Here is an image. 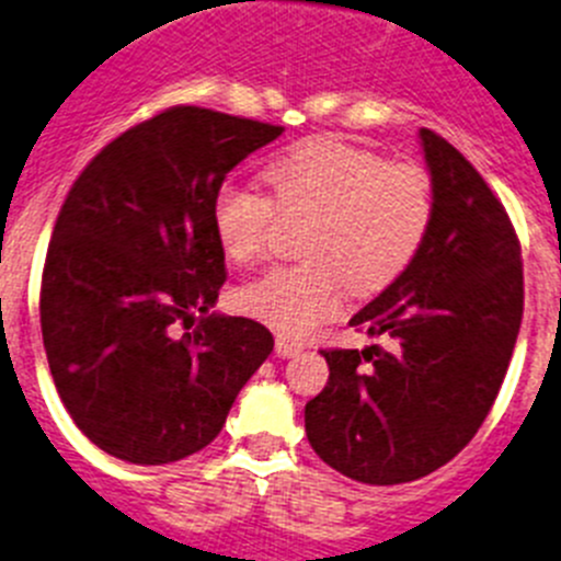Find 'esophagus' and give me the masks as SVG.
I'll list each match as a JSON object with an SVG mask.
<instances>
[{"label": "esophagus", "instance_id": "34e87169", "mask_svg": "<svg viewBox=\"0 0 561 561\" xmlns=\"http://www.w3.org/2000/svg\"><path fill=\"white\" fill-rule=\"evenodd\" d=\"M302 351V342H297V339H289V336H284V333H277V339H275V353L280 358H291V356H297V353Z\"/></svg>", "mask_w": 561, "mask_h": 561}]
</instances>
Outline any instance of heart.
I'll list each match as a JSON object with an SVG mask.
<instances>
[{
  "label": "heart",
  "instance_id": "1",
  "mask_svg": "<svg viewBox=\"0 0 561 561\" xmlns=\"http://www.w3.org/2000/svg\"><path fill=\"white\" fill-rule=\"evenodd\" d=\"M272 199L228 180L214 194L210 225L236 264L264 255L277 219L308 217L297 264L270 266L236 291L255 320L300 336L339 311L344 286L387 289L423 250L434 225V183L417 163H389L339 138H308L264 169Z\"/></svg>",
  "mask_w": 561,
  "mask_h": 561
}]
</instances>
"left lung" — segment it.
Here are the masks:
<instances>
[{
    "mask_svg": "<svg viewBox=\"0 0 561 561\" xmlns=\"http://www.w3.org/2000/svg\"><path fill=\"white\" fill-rule=\"evenodd\" d=\"M434 225L409 270L351 320L387 347L322 351L328 383L306 403L325 465L362 484L417 481L476 436L506 378L523 320L512 219L470 161L423 127Z\"/></svg>",
    "mask_w": 561,
    "mask_h": 561,
    "instance_id": "8db88e82",
    "label": "left lung"
}]
</instances>
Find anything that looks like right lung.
Instances as JSON below:
<instances>
[{
    "mask_svg": "<svg viewBox=\"0 0 561 561\" xmlns=\"http://www.w3.org/2000/svg\"><path fill=\"white\" fill-rule=\"evenodd\" d=\"M280 133L174 105L102 147L66 194L41 333L66 411L105 454L169 465L203 450L272 353L261 322L210 314L225 284L210 205L225 174Z\"/></svg>",
    "mask_w": 561,
    "mask_h": 561,
    "instance_id": "obj_1",
    "label": "right lung"
}]
</instances>
